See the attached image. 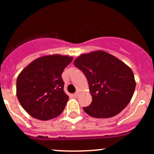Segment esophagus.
Instances as JSON below:
<instances>
[{
	"instance_id": "obj_1",
	"label": "esophagus",
	"mask_w": 154,
	"mask_h": 154,
	"mask_svg": "<svg viewBox=\"0 0 154 154\" xmlns=\"http://www.w3.org/2000/svg\"><path fill=\"white\" fill-rule=\"evenodd\" d=\"M79 94H80V92H79V91H76V92L74 94V97H78V96H79Z\"/></svg>"
}]
</instances>
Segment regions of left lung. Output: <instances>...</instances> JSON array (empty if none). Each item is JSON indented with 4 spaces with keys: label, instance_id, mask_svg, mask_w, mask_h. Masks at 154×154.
<instances>
[{
    "label": "left lung",
    "instance_id": "left-lung-1",
    "mask_svg": "<svg viewBox=\"0 0 154 154\" xmlns=\"http://www.w3.org/2000/svg\"><path fill=\"white\" fill-rule=\"evenodd\" d=\"M86 77L92 101L83 107L97 119L116 116L130 103L136 88L134 74L125 63L102 51L82 54L74 62Z\"/></svg>",
    "mask_w": 154,
    "mask_h": 154
}]
</instances>
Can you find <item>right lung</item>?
<instances>
[{"label":"right lung","instance_id":"right-lung-1","mask_svg":"<svg viewBox=\"0 0 154 154\" xmlns=\"http://www.w3.org/2000/svg\"><path fill=\"white\" fill-rule=\"evenodd\" d=\"M72 60L68 56H45L34 60L20 73L17 97L29 116L47 121L63 112L68 96L63 89L62 74Z\"/></svg>","mask_w":154,"mask_h":154}]
</instances>
